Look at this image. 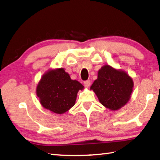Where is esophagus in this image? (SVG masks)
Wrapping results in <instances>:
<instances>
[{
	"label": "esophagus",
	"mask_w": 160,
	"mask_h": 160,
	"mask_svg": "<svg viewBox=\"0 0 160 160\" xmlns=\"http://www.w3.org/2000/svg\"><path fill=\"white\" fill-rule=\"evenodd\" d=\"M84 86L86 87H89L91 86V81L90 80H86V81H84Z\"/></svg>",
	"instance_id": "esophagus-1"
}]
</instances>
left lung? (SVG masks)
<instances>
[{
	"label": "left lung",
	"instance_id": "left-lung-1",
	"mask_svg": "<svg viewBox=\"0 0 160 160\" xmlns=\"http://www.w3.org/2000/svg\"><path fill=\"white\" fill-rule=\"evenodd\" d=\"M133 87V80L127 73L106 65L98 71V78L90 89L103 106L115 111L129 102Z\"/></svg>",
	"mask_w": 160,
	"mask_h": 160
}]
</instances>
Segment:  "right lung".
Listing matches in <instances>:
<instances>
[{"mask_svg":"<svg viewBox=\"0 0 160 160\" xmlns=\"http://www.w3.org/2000/svg\"><path fill=\"white\" fill-rule=\"evenodd\" d=\"M84 86L72 80L63 68L49 69L41 78L36 93L40 103L56 114H63L75 105L78 92Z\"/></svg>","mask_w":160,"mask_h":160,"instance_id":"right-lung-1","label":"right lung"}]
</instances>
